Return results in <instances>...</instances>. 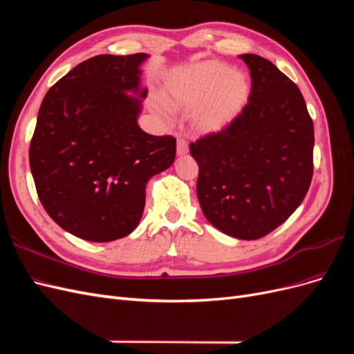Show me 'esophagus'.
I'll return each instance as SVG.
<instances>
[{"label": "esophagus", "instance_id": "1", "mask_svg": "<svg viewBox=\"0 0 354 354\" xmlns=\"http://www.w3.org/2000/svg\"><path fill=\"white\" fill-rule=\"evenodd\" d=\"M189 152V146H187V142L185 140V138L178 137L177 138V155L178 156H183Z\"/></svg>", "mask_w": 354, "mask_h": 354}]
</instances>
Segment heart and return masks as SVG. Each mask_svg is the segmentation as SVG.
Wrapping results in <instances>:
<instances>
[{"mask_svg":"<svg viewBox=\"0 0 354 354\" xmlns=\"http://www.w3.org/2000/svg\"><path fill=\"white\" fill-rule=\"evenodd\" d=\"M248 75L226 63L203 60L174 75L164 87V100L180 111H190L199 134H217L236 121L251 99Z\"/></svg>","mask_w":354,"mask_h":354,"instance_id":"heart-1","label":"heart"}]
</instances>
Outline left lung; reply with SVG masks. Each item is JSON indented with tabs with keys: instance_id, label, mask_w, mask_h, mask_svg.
Returning <instances> with one entry per match:
<instances>
[{
	"instance_id": "left-lung-1",
	"label": "left lung",
	"mask_w": 354,
	"mask_h": 354,
	"mask_svg": "<svg viewBox=\"0 0 354 354\" xmlns=\"http://www.w3.org/2000/svg\"><path fill=\"white\" fill-rule=\"evenodd\" d=\"M251 72V99L226 130L190 145L199 165L203 216L232 238L252 241L299 207L313 176V121L303 94L272 62L239 56Z\"/></svg>"
}]
</instances>
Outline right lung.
Masks as SVG:
<instances>
[{"instance_id":"obj_1","label":"right lung","mask_w":354,"mask_h":354,"mask_svg":"<svg viewBox=\"0 0 354 354\" xmlns=\"http://www.w3.org/2000/svg\"><path fill=\"white\" fill-rule=\"evenodd\" d=\"M147 57H91L41 103L30 173L42 207L73 236L111 242L130 234L143 216L147 181L174 162L176 138L147 134L137 124Z\"/></svg>"}]
</instances>
